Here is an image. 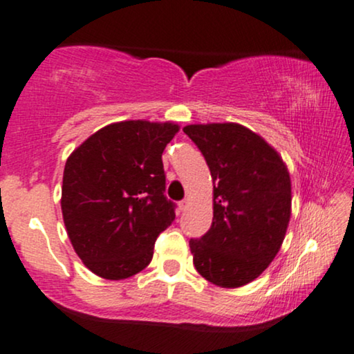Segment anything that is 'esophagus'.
<instances>
[{
	"mask_svg": "<svg viewBox=\"0 0 354 354\" xmlns=\"http://www.w3.org/2000/svg\"><path fill=\"white\" fill-rule=\"evenodd\" d=\"M187 205H189V199H183L180 203V210L183 212V210L187 209Z\"/></svg>",
	"mask_w": 354,
	"mask_h": 354,
	"instance_id": "obj_1",
	"label": "esophagus"
}]
</instances>
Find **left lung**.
I'll return each instance as SVG.
<instances>
[{"instance_id": "1", "label": "left lung", "mask_w": 354, "mask_h": 354, "mask_svg": "<svg viewBox=\"0 0 354 354\" xmlns=\"http://www.w3.org/2000/svg\"><path fill=\"white\" fill-rule=\"evenodd\" d=\"M183 132L203 151L214 181L212 225L189 240L192 263L209 283L241 288L270 266L284 241L292 203L288 167L241 124H191Z\"/></svg>"}]
</instances>
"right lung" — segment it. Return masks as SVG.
<instances>
[{
	"mask_svg": "<svg viewBox=\"0 0 354 354\" xmlns=\"http://www.w3.org/2000/svg\"><path fill=\"white\" fill-rule=\"evenodd\" d=\"M178 131L174 122L120 120L66 160L62 216L73 250L96 276L127 279L151 261L156 236L174 221L162 153Z\"/></svg>",
	"mask_w": 354,
	"mask_h": 354,
	"instance_id": "obj_1",
	"label": "right lung"
}]
</instances>
